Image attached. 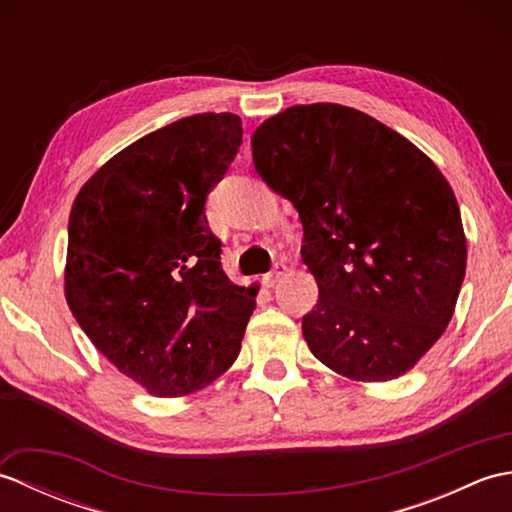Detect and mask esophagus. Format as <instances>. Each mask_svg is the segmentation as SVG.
<instances>
[{"label": "esophagus", "instance_id": "esophagus-1", "mask_svg": "<svg viewBox=\"0 0 512 512\" xmlns=\"http://www.w3.org/2000/svg\"><path fill=\"white\" fill-rule=\"evenodd\" d=\"M288 273V266L286 264H277L273 270H270V273L264 277V281H266V286H277L279 281H281V277H284Z\"/></svg>", "mask_w": 512, "mask_h": 512}]
</instances>
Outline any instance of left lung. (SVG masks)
I'll use <instances>...</instances> for the list:
<instances>
[{
    "instance_id": "8db88e82",
    "label": "left lung",
    "mask_w": 512,
    "mask_h": 512,
    "mask_svg": "<svg viewBox=\"0 0 512 512\" xmlns=\"http://www.w3.org/2000/svg\"><path fill=\"white\" fill-rule=\"evenodd\" d=\"M255 169L303 224L319 301L310 352L356 383L416 367L455 312L466 235L455 193L427 154L354 107L295 105L255 129Z\"/></svg>"
}]
</instances>
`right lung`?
I'll return each mask as SVG.
<instances>
[{"instance_id": "obj_1", "label": "right lung", "mask_w": 512, "mask_h": 512, "mask_svg": "<svg viewBox=\"0 0 512 512\" xmlns=\"http://www.w3.org/2000/svg\"><path fill=\"white\" fill-rule=\"evenodd\" d=\"M242 145L237 114H195L118 151L76 193L65 301L151 396L200 391L235 363L257 290L220 266L206 195Z\"/></svg>"}]
</instances>
